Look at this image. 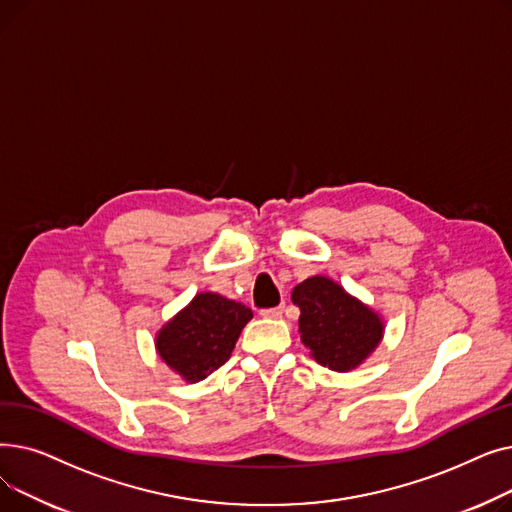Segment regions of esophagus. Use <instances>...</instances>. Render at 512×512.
I'll use <instances>...</instances> for the list:
<instances>
[{
	"label": "esophagus",
	"mask_w": 512,
	"mask_h": 512,
	"mask_svg": "<svg viewBox=\"0 0 512 512\" xmlns=\"http://www.w3.org/2000/svg\"><path fill=\"white\" fill-rule=\"evenodd\" d=\"M284 313V307H267V309H261V315L267 317V319H280Z\"/></svg>",
	"instance_id": "esophagus-1"
}]
</instances>
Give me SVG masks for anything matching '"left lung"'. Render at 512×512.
<instances>
[{"mask_svg":"<svg viewBox=\"0 0 512 512\" xmlns=\"http://www.w3.org/2000/svg\"><path fill=\"white\" fill-rule=\"evenodd\" d=\"M292 303L301 309L303 344L332 371L355 369L382 340L380 317L330 278H307L292 290Z\"/></svg>","mask_w":512,"mask_h":512,"instance_id":"8db88e82","label":"left lung"}]
</instances>
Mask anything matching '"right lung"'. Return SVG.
Listing matches in <instances>:
<instances>
[{"mask_svg":"<svg viewBox=\"0 0 512 512\" xmlns=\"http://www.w3.org/2000/svg\"><path fill=\"white\" fill-rule=\"evenodd\" d=\"M253 317L242 303L215 292L197 294L157 336V353L186 382H201L220 369L232 355L234 344Z\"/></svg>","mask_w":512,"mask_h":512,"instance_id":"obj_1","label":"right lung"}]
</instances>
